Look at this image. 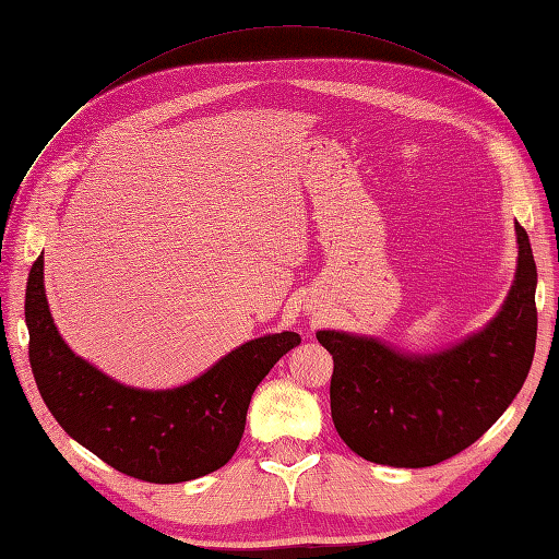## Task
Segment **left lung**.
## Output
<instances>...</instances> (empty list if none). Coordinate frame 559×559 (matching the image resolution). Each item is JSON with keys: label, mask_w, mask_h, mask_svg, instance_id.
<instances>
[{"label": "left lung", "mask_w": 559, "mask_h": 559, "mask_svg": "<svg viewBox=\"0 0 559 559\" xmlns=\"http://www.w3.org/2000/svg\"><path fill=\"white\" fill-rule=\"evenodd\" d=\"M518 267L489 324L448 349L405 354L378 337L319 331L333 357L331 417L349 450L376 464L425 468L495 425L527 380L536 347V263L515 224Z\"/></svg>", "instance_id": "1"}]
</instances>
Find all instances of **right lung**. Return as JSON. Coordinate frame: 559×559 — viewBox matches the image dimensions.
Listing matches in <instances>:
<instances>
[{
    "instance_id": "obj_1",
    "label": "right lung",
    "mask_w": 559,
    "mask_h": 559,
    "mask_svg": "<svg viewBox=\"0 0 559 559\" xmlns=\"http://www.w3.org/2000/svg\"><path fill=\"white\" fill-rule=\"evenodd\" d=\"M25 321L32 373L58 425L116 471L158 485L228 464L253 389L300 343L294 331L270 333L233 349L189 384L156 392L126 386L64 345L44 292V253L27 277Z\"/></svg>"
}]
</instances>
